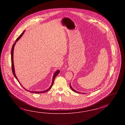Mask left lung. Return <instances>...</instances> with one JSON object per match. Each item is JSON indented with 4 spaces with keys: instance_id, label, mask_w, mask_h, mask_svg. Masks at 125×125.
<instances>
[{
    "instance_id": "obj_1",
    "label": "left lung",
    "mask_w": 125,
    "mask_h": 125,
    "mask_svg": "<svg viewBox=\"0 0 125 125\" xmlns=\"http://www.w3.org/2000/svg\"><path fill=\"white\" fill-rule=\"evenodd\" d=\"M70 88H71V89H72V90L73 91V92H74L75 93H80V92H77L73 88H72V86H71V83H70ZM82 94H85L84 93H82Z\"/></svg>"
}]
</instances>
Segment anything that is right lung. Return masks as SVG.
Here are the masks:
<instances>
[{
  "mask_svg": "<svg viewBox=\"0 0 125 125\" xmlns=\"http://www.w3.org/2000/svg\"><path fill=\"white\" fill-rule=\"evenodd\" d=\"M24 31L23 32L21 33V34L20 35V36H19V37H18L17 39H16V42H15V43H14L13 45H12V48H11V69H12V73H13V74L14 76H15V77L16 78V80H17V81H18V82L20 83V84L21 86H22L21 84V83H20L19 82V80H18V79H17V78L16 77V74H15V69H14V63H13V51H14V46H15V44H16V43L18 41V40L20 39V38H21V37H22V36L23 35V34H24ZM59 72H60V71H59V70H57V71H56L55 72V73L53 75V79H52V84H51V87H50V88H48V89H47V90H46L44 91H40V92H34V91H29L30 92H31V93H45V92H47L49 90H50V89H51V87H52V86H53V82H54V79H55V77L57 76V75L59 74ZM22 87H23V88H24V89H25V90H27V89H26L25 88H24L22 86Z\"/></svg>",
  "mask_w": 125,
  "mask_h": 125,
  "instance_id": "add662e5",
  "label": "right lung"
}]
</instances>
